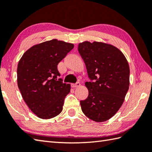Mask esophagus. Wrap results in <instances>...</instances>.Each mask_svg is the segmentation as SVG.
Masks as SVG:
<instances>
[{
    "mask_svg": "<svg viewBox=\"0 0 152 152\" xmlns=\"http://www.w3.org/2000/svg\"><path fill=\"white\" fill-rule=\"evenodd\" d=\"M80 86V82H76L75 83H72V88H77V87H79Z\"/></svg>",
    "mask_w": 152,
    "mask_h": 152,
    "instance_id": "34e87169",
    "label": "esophagus"
}]
</instances>
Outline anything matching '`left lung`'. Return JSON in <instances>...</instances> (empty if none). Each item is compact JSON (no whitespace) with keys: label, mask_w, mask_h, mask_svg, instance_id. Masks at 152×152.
<instances>
[{"label":"left lung","mask_w":152,"mask_h":152,"mask_svg":"<svg viewBox=\"0 0 152 152\" xmlns=\"http://www.w3.org/2000/svg\"><path fill=\"white\" fill-rule=\"evenodd\" d=\"M78 51L86 64L90 82L88 98L80 101L82 110L96 122L111 118L124 101L129 87V66L121 51L112 45L84 42Z\"/></svg>","instance_id":"1"}]
</instances>
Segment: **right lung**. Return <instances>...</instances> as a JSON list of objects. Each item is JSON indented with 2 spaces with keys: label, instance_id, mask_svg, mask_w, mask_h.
I'll list each match as a JSON object with an SVG mask.
<instances>
[{
  "label": "right lung",
  "instance_id": "obj_1",
  "mask_svg": "<svg viewBox=\"0 0 152 152\" xmlns=\"http://www.w3.org/2000/svg\"><path fill=\"white\" fill-rule=\"evenodd\" d=\"M72 44L52 40L31 48L18 63V86L24 101L34 114L50 119L63 110L70 84L58 79L57 65L73 49Z\"/></svg>",
  "mask_w": 152,
  "mask_h": 152
}]
</instances>
